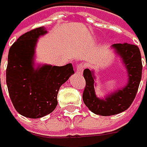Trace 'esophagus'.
<instances>
[{"label": "esophagus", "instance_id": "obj_1", "mask_svg": "<svg viewBox=\"0 0 147 147\" xmlns=\"http://www.w3.org/2000/svg\"><path fill=\"white\" fill-rule=\"evenodd\" d=\"M84 68H85V66H84L83 64H79V65H77L76 67V74L82 75V72H83Z\"/></svg>", "mask_w": 147, "mask_h": 147}]
</instances>
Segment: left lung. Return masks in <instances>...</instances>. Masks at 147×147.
<instances>
[{"label": "left lung", "instance_id": "left-lung-1", "mask_svg": "<svg viewBox=\"0 0 147 147\" xmlns=\"http://www.w3.org/2000/svg\"><path fill=\"white\" fill-rule=\"evenodd\" d=\"M112 47L122 59L128 71L129 82L125 87L110 94L105 99H99L94 91V71L89 69L83 71L86 81L82 94L83 102L92 112L100 116H112L126 111L136 96L141 80L142 62L138 46L124 42L113 44Z\"/></svg>", "mask_w": 147, "mask_h": 147}]
</instances>
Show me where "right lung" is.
Wrapping results in <instances>:
<instances>
[{
  "label": "right lung",
  "mask_w": 147,
  "mask_h": 147,
  "mask_svg": "<svg viewBox=\"0 0 147 147\" xmlns=\"http://www.w3.org/2000/svg\"><path fill=\"white\" fill-rule=\"evenodd\" d=\"M44 27L22 35L9 49L6 81L15 110L29 118H40L53 112L59 88L74 73L71 64L64 66L44 65L34 69L33 56Z\"/></svg>",
  "instance_id": "right-lung-1"
}]
</instances>
